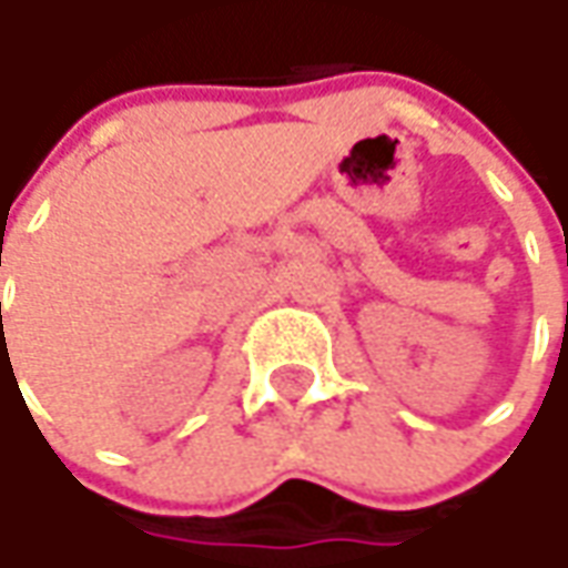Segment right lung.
Masks as SVG:
<instances>
[{
  "label": "right lung",
  "instance_id": "add662e5",
  "mask_svg": "<svg viewBox=\"0 0 568 568\" xmlns=\"http://www.w3.org/2000/svg\"><path fill=\"white\" fill-rule=\"evenodd\" d=\"M0 310H2V303H0Z\"/></svg>",
  "mask_w": 568,
  "mask_h": 568
}]
</instances>
